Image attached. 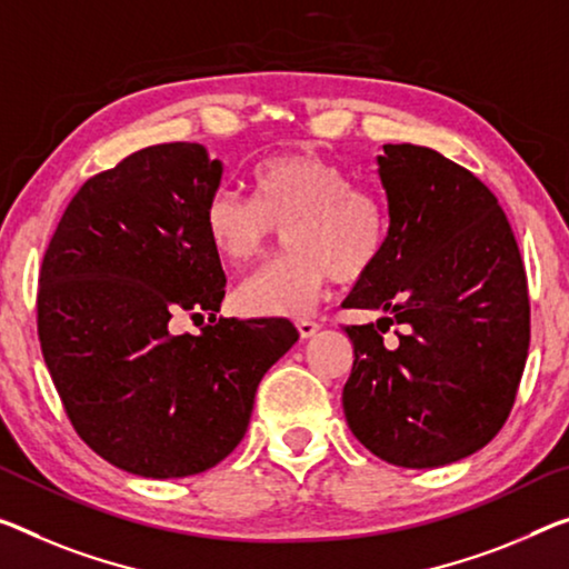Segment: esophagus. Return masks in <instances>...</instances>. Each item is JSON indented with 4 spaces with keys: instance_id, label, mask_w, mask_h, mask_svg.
<instances>
[{
    "instance_id": "34e87169",
    "label": "esophagus",
    "mask_w": 569,
    "mask_h": 569,
    "mask_svg": "<svg viewBox=\"0 0 569 569\" xmlns=\"http://www.w3.org/2000/svg\"><path fill=\"white\" fill-rule=\"evenodd\" d=\"M297 330H300L302 338H310L320 330V322L310 320V318H300V320H297Z\"/></svg>"
}]
</instances>
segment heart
I'll return each mask as SVG.
<instances>
[{"label": "heart", "mask_w": 569, "mask_h": 569, "mask_svg": "<svg viewBox=\"0 0 569 569\" xmlns=\"http://www.w3.org/2000/svg\"><path fill=\"white\" fill-rule=\"evenodd\" d=\"M251 200L218 190L203 208V236L231 267L264 254L277 229L287 249L243 279L236 305L247 315L277 318L312 308L330 277L358 282L387 257L389 203L379 190L353 182L351 172L315 152L261 160L249 174Z\"/></svg>", "instance_id": "1"}]
</instances>
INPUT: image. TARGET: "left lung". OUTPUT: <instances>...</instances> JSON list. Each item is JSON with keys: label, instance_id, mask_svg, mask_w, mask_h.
Here are the masks:
<instances>
[{"label": "left lung", "instance_id": "left-lung-1", "mask_svg": "<svg viewBox=\"0 0 569 569\" xmlns=\"http://www.w3.org/2000/svg\"><path fill=\"white\" fill-rule=\"evenodd\" d=\"M387 257L346 297L381 310L346 326L353 369L343 387L351 432L376 458L437 468L491 442L517 401L529 353V287L496 196L430 147L383 144ZM395 325V347L382 333Z\"/></svg>", "mask_w": 569, "mask_h": 569}]
</instances>
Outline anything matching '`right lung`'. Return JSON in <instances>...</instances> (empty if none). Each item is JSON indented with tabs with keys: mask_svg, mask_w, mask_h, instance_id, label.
<instances>
[{
	"mask_svg": "<svg viewBox=\"0 0 569 569\" xmlns=\"http://www.w3.org/2000/svg\"><path fill=\"white\" fill-rule=\"evenodd\" d=\"M203 144L144 147L93 174L42 257L38 336L78 437L127 473L186 478L231 456L261 376L297 343L284 318H216L226 274L203 236L221 182ZM209 315L198 337L169 320Z\"/></svg>",
	"mask_w": 569,
	"mask_h": 569,
	"instance_id": "right-lung-1",
	"label": "right lung"
}]
</instances>
